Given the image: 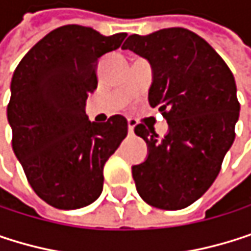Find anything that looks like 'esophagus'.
Masks as SVG:
<instances>
[{
	"instance_id": "obj_1",
	"label": "esophagus",
	"mask_w": 251,
	"mask_h": 251,
	"mask_svg": "<svg viewBox=\"0 0 251 251\" xmlns=\"http://www.w3.org/2000/svg\"><path fill=\"white\" fill-rule=\"evenodd\" d=\"M135 120L134 119H128V129H129V134H134V128H135Z\"/></svg>"
}]
</instances>
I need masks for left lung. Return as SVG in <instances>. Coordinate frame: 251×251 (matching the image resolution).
Wrapping results in <instances>:
<instances>
[{
    "label": "left lung",
    "instance_id": "8db88e82",
    "mask_svg": "<svg viewBox=\"0 0 251 251\" xmlns=\"http://www.w3.org/2000/svg\"><path fill=\"white\" fill-rule=\"evenodd\" d=\"M122 48L150 61L149 101L169 125L165 138L144 123L135 126L149 146L147 160L132 166L137 191L150 206L185 209L210 188L235 140L234 75L201 36L184 27L131 35Z\"/></svg>",
    "mask_w": 251,
    "mask_h": 251
}]
</instances>
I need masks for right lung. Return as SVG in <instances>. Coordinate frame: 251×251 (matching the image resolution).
<instances>
[{
  "mask_svg": "<svg viewBox=\"0 0 251 251\" xmlns=\"http://www.w3.org/2000/svg\"><path fill=\"white\" fill-rule=\"evenodd\" d=\"M125 38L66 25L35 44L14 70L7 105L13 150L33 191L52 207L72 210L95 201L104 163L128 135L123 116L97 123L85 113L100 57Z\"/></svg>",
  "mask_w": 251,
  "mask_h": 251,
  "instance_id": "add662e5",
  "label": "right lung"
}]
</instances>
